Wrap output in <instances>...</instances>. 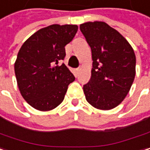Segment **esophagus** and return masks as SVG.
<instances>
[{
	"label": "esophagus",
	"mask_w": 150,
	"mask_h": 150,
	"mask_svg": "<svg viewBox=\"0 0 150 150\" xmlns=\"http://www.w3.org/2000/svg\"><path fill=\"white\" fill-rule=\"evenodd\" d=\"M80 70H81V68H80V67H79V68H77V69H76V71H77V72H79Z\"/></svg>",
	"instance_id": "34e87169"
}]
</instances>
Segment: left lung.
I'll return each mask as SVG.
<instances>
[{
  "label": "left lung",
  "mask_w": 150,
  "mask_h": 150,
  "mask_svg": "<svg viewBox=\"0 0 150 150\" xmlns=\"http://www.w3.org/2000/svg\"><path fill=\"white\" fill-rule=\"evenodd\" d=\"M80 31L91 49L92 69L84 84L87 102L99 110H111L122 103L136 75V55L126 39L103 21L85 22Z\"/></svg>",
  "instance_id": "left-lung-1"
}]
</instances>
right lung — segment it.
<instances>
[{"mask_svg": "<svg viewBox=\"0 0 150 150\" xmlns=\"http://www.w3.org/2000/svg\"><path fill=\"white\" fill-rule=\"evenodd\" d=\"M77 31V25H51L34 33L21 47L14 63L15 77L21 96L34 109L47 111L59 106L75 80L59 62Z\"/></svg>", "mask_w": 150, "mask_h": 150, "instance_id": "1", "label": "right lung"}]
</instances>
